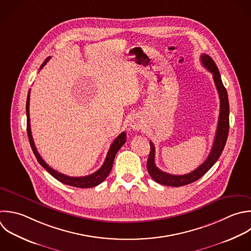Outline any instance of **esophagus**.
Here are the masks:
<instances>
[{"label": "esophagus", "mask_w": 251, "mask_h": 251, "mask_svg": "<svg viewBox=\"0 0 251 251\" xmlns=\"http://www.w3.org/2000/svg\"><path fill=\"white\" fill-rule=\"evenodd\" d=\"M129 126L133 130H139L142 127V121L139 117H133L129 121Z\"/></svg>", "instance_id": "34e87169"}]
</instances>
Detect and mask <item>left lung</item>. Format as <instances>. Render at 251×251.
Segmentation results:
<instances>
[{"label": "left lung", "mask_w": 251, "mask_h": 251, "mask_svg": "<svg viewBox=\"0 0 251 251\" xmlns=\"http://www.w3.org/2000/svg\"><path fill=\"white\" fill-rule=\"evenodd\" d=\"M200 59H201L202 65L213 75L214 82L220 97V116H219L218 126H217V131H216L215 139L213 142V146L207 159L196 170L186 175L176 176V175H171V174L165 173L157 168V166L155 165V146L150 141V154L147 161V171L150 176L156 182L163 185L177 187V186H182V185L191 183L199 179L217 162L226 142L228 128H229V122H228L229 107H228L227 93L222 82L219 70L215 62L211 59V57L206 54H202Z\"/></svg>", "instance_id": "8db88e82"}]
</instances>
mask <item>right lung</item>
<instances>
[{"mask_svg": "<svg viewBox=\"0 0 251 251\" xmlns=\"http://www.w3.org/2000/svg\"><path fill=\"white\" fill-rule=\"evenodd\" d=\"M50 57L47 58L44 63L41 65L40 70L47 64V62L49 61ZM29 98H30V91L28 92L27 95V100H26V117H27V135H28V139H29V143L30 146L32 148V151L37 159V161L39 162V164L50 174L52 175L55 178H57L59 181L71 185V186H75V187H79V188H88V187H93L96 186L98 184H100L110 174L112 167H113V163L115 160V156L118 153V151L121 149V147L125 144L126 140V131H123L112 143L106 160L104 162V164L102 165V167L96 171L95 173L85 176H66L64 174H61L59 172H57L56 170L52 169L49 165H47L45 163V161L42 159V157L40 156V154L38 153L33 138H32V134H31V128H30V118H29Z\"/></svg>", "mask_w": 251, "mask_h": 251, "instance_id": "add662e5", "label": "right lung"}]
</instances>
